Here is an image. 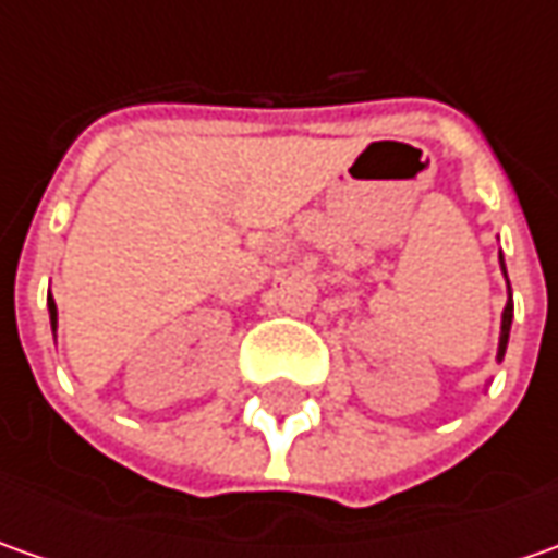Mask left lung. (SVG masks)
<instances>
[{
	"mask_svg": "<svg viewBox=\"0 0 558 558\" xmlns=\"http://www.w3.org/2000/svg\"><path fill=\"white\" fill-rule=\"evenodd\" d=\"M500 267H504V276H506L504 251H500ZM506 282H509V279H506ZM509 326H512V289H509V301H506V307H504V323H500V348H497V360H504V354H506V344H509Z\"/></svg>",
	"mask_w": 558,
	"mask_h": 558,
	"instance_id": "left-lung-1",
	"label": "left lung"
}]
</instances>
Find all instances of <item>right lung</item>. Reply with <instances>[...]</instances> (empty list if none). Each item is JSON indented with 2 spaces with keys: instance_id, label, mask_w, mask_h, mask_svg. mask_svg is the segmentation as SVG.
Masks as SVG:
<instances>
[{
  "instance_id": "right-lung-1",
  "label": "right lung",
  "mask_w": 558,
  "mask_h": 558,
  "mask_svg": "<svg viewBox=\"0 0 558 558\" xmlns=\"http://www.w3.org/2000/svg\"><path fill=\"white\" fill-rule=\"evenodd\" d=\"M49 319H52V332H54V326H58V311H54L52 294H49Z\"/></svg>"
}]
</instances>
